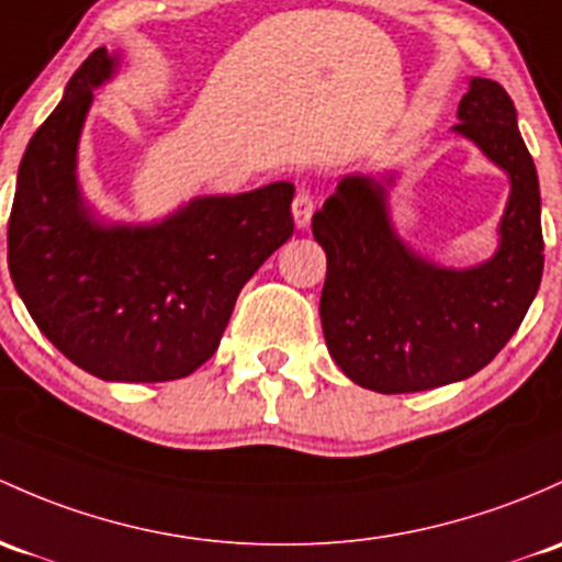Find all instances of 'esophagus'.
Segmentation results:
<instances>
[{"mask_svg":"<svg viewBox=\"0 0 562 562\" xmlns=\"http://www.w3.org/2000/svg\"><path fill=\"white\" fill-rule=\"evenodd\" d=\"M292 214H294V225L297 231H305L313 220V201L305 190H300L292 201Z\"/></svg>","mask_w":562,"mask_h":562,"instance_id":"esophagus-1","label":"esophagus"}]
</instances>
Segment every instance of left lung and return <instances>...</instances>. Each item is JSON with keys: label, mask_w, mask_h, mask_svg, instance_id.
Returning <instances> with one entry per match:
<instances>
[{"label": "left lung", "mask_w": 562, "mask_h": 562, "mask_svg": "<svg viewBox=\"0 0 562 562\" xmlns=\"http://www.w3.org/2000/svg\"><path fill=\"white\" fill-rule=\"evenodd\" d=\"M452 134L509 179L496 249L482 262L445 265L404 238L391 216L400 171L346 173L313 214V238L327 251L318 305L327 348L356 385L378 394L472 378L515 335L539 292V173L506 90L472 77Z\"/></svg>", "instance_id": "left-lung-1"}]
</instances>
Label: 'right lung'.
I'll return each instance as SVG.
<instances>
[{
    "label": "right lung",
    "mask_w": 562,
    "mask_h": 562,
    "mask_svg": "<svg viewBox=\"0 0 562 562\" xmlns=\"http://www.w3.org/2000/svg\"><path fill=\"white\" fill-rule=\"evenodd\" d=\"M99 47L18 168L8 265L42 335L110 383L187 378L220 348L244 283L294 233L292 182L195 195L149 222L88 203L77 160L93 93L123 71Z\"/></svg>",
    "instance_id": "1"
}]
</instances>
